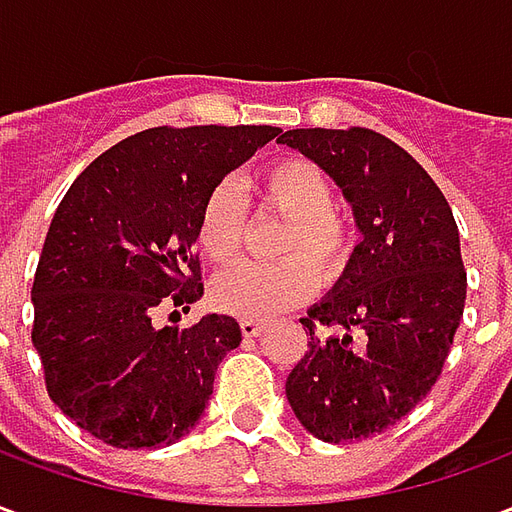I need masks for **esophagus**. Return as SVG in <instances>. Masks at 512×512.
<instances>
[{"mask_svg":"<svg viewBox=\"0 0 512 512\" xmlns=\"http://www.w3.org/2000/svg\"><path fill=\"white\" fill-rule=\"evenodd\" d=\"M241 332H244V337H260V334L266 332V323L244 318V321H241Z\"/></svg>","mask_w":512,"mask_h":512,"instance_id":"esophagus-1","label":"esophagus"}]
</instances>
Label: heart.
Returning <instances> with one entry per match:
<instances>
[{
  "mask_svg": "<svg viewBox=\"0 0 512 512\" xmlns=\"http://www.w3.org/2000/svg\"><path fill=\"white\" fill-rule=\"evenodd\" d=\"M257 194L268 211L285 216L279 235L277 263H244L213 282L216 310L238 318H271L296 307L321 279L340 277L348 263L354 233L334 211L329 175L307 158H282L268 164L257 178ZM246 233V205L233 178L216 183L202 200L197 216V244L216 266H227L241 255Z\"/></svg>",
  "mask_w": 512,
  "mask_h": 512,
  "instance_id": "obj_1",
  "label": "heart"
}]
</instances>
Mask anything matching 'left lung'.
<instances>
[{
	"mask_svg": "<svg viewBox=\"0 0 512 512\" xmlns=\"http://www.w3.org/2000/svg\"><path fill=\"white\" fill-rule=\"evenodd\" d=\"M277 142L343 189L362 233L332 293L301 318L310 351L285 395L315 439H370L406 417L447 362L466 304L458 224L428 172L370 128H293ZM315 325L344 334L318 338Z\"/></svg>",
	"mask_w": 512,
	"mask_h": 512,
	"instance_id": "obj_1",
	"label": "left lung"
}]
</instances>
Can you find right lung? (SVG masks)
<instances>
[{"label":"right lung","mask_w":512,"mask_h":512,"mask_svg":"<svg viewBox=\"0 0 512 512\" xmlns=\"http://www.w3.org/2000/svg\"><path fill=\"white\" fill-rule=\"evenodd\" d=\"M279 134L274 126L147 128L95 158L51 219L32 282V343L49 397L120 450L186 436L213 395L230 315L156 326L202 296L197 216L208 191Z\"/></svg>","instance_id":"obj_1"}]
</instances>
